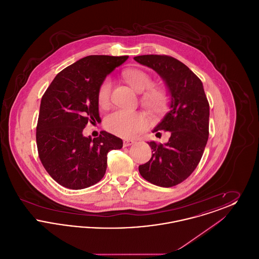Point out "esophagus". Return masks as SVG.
I'll list each match as a JSON object with an SVG mask.
<instances>
[{
    "mask_svg": "<svg viewBox=\"0 0 259 259\" xmlns=\"http://www.w3.org/2000/svg\"><path fill=\"white\" fill-rule=\"evenodd\" d=\"M134 143H135V141H133V140H128V139H126V140H124L123 141V147H129V146L133 145Z\"/></svg>",
    "mask_w": 259,
    "mask_h": 259,
    "instance_id": "1",
    "label": "esophagus"
}]
</instances>
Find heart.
<instances>
[{"mask_svg":"<svg viewBox=\"0 0 259 259\" xmlns=\"http://www.w3.org/2000/svg\"><path fill=\"white\" fill-rule=\"evenodd\" d=\"M123 76L136 92H146L142 102L148 111L154 113L163 111L167 104V94L163 89L152 88L154 85L153 78L147 72L132 69L125 71ZM111 92V80L106 78L100 84L97 91V102L100 107L108 105ZM104 125L108 131L114 135L132 138L146 128L147 121L141 112L130 110H114L106 115Z\"/></svg>","mask_w":259,"mask_h":259,"instance_id":"1","label":"heart"}]
</instances>
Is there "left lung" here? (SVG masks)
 I'll use <instances>...</instances> for the list:
<instances>
[{"mask_svg":"<svg viewBox=\"0 0 259 259\" xmlns=\"http://www.w3.org/2000/svg\"><path fill=\"white\" fill-rule=\"evenodd\" d=\"M134 59L159 74L171 94L170 111L152 131L159 135V130L169 131V141L164 145L148 142L152 155L139 166V172L153 185L175 186L186 180L201 160L209 138V102L200 78L178 59L156 54Z\"/></svg>","mask_w":259,"mask_h":259,"instance_id":"obj_1","label":"left lung"}]
</instances>
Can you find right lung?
Listing matches in <instances>:
<instances>
[{
  "mask_svg": "<svg viewBox=\"0 0 259 259\" xmlns=\"http://www.w3.org/2000/svg\"><path fill=\"white\" fill-rule=\"evenodd\" d=\"M128 56L90 55L57 74L45 92L37 119V152L50 177L70 189L100 182L107 170V154L120 149L121 139L101 131L84 137L88 122H101L97 91L106 76Z\"/></svg>",
  "mask_w": 259,
  "mask_h": 259,
  "instance_id": "obj_1",
  "label": "right lung"
}]
</instances>
